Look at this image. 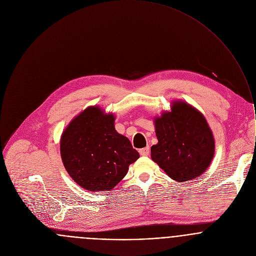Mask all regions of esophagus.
<instances>
[{
	"instance_id": "esophagus-1",
	"label": "esophagus",
	"mask_w": 256,
	"mask_h": 256,
	"mask_svg": "<svg viewBox=\"0 0 256 256\" xmlns=\"http://www.w3.org/2000/svg\"><path fill=\"white\" fill-rule=\"evenodd\" d=\"M139 153H140L141 156H148V155L150 154V148H149V146H147V147H145V148H143V149H140V150H139Z\"/></svg>"
}]
</instances>
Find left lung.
Listing matches in <instances>:
<instances>
[{
	"label": "left lung",
	"instance_id": "obj_1",
	"mask_svg": "<svg viewBox=\"0 0 256 256\" xmlns=\"http://www.w3.org/2000/svg\"><path fill=\"white\" fill-rule=\"evenodd\" d=\"M170 111L154 117L158 143L151 158L176 182L196 178L214 156V138L204 116L182 100L170 102Z\"/></svg>",
	"mask_w": 256,
	"mask_h": 256
}]
</instances>
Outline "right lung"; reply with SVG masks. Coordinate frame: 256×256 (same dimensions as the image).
I'll return each instance as SVG.
<instances>
[{"instance_id": "1", "label": "right lung", "mask_w": 256, "mask_h": 256, "mask_svg": "<svg viewBox=\"0 0 256 256\" xmlns=\"http://www.w3.org/2000/svg\"><path fill=\"white\" fill-rule=\"evenodd\" d=\"M115 116L89 106L76 116L60 137V156L70 178L90 192L111 190L137 161L139 153L115 130Z\"/></svg>"}]
</instances>
